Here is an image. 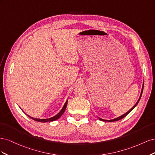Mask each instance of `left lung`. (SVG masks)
Instances as JSON below:
<instances>
[{
  "mask_svg": "<svg viewBox=\"0 0 155 155\" xmlns=\"http://www.w3.org/2000/svg\"><path fill=\"white\" fill-rule=\"evenodd\" d=\"M143 85H144V83H143V86H142V92H141V94H140V97H139V99H138V101L137 102V104H136L132 108H131V109L128 111V112H127L126 113H125L124 114H123L122 116H120V117H118V118H114V119H113V120H104V119H101V118H99V119L101 120V121H109V122H111V121H118V120H121V119H122V118H124V117H125L127 115L129 112H131V110H132L137 105V104H138V102H139V101H140V98H141V96H142V92H143Z\"/></svg>",
  "mask_w": 155,
  "mask_h": 155,
  "instance_id": "8db88e82",
  "label": "left lung"
}]
</instances>
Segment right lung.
I'll return each mask as SVG.
<instances>
[{"instance_id": "obj_1", "label": "right lung", "mask_w": 155, "mask_h": 155, "mask_svg": "<svg viewBox=\"0 0 155 155\" xmlns=\"http://www.w3.org/2000/svg\"><path fill=\"white\" fill-rule=\"evenodd\" d=\"M67 103H68V100H67V101L65 102V104L63 106V107L62 108V109L61 110V111L59 112V113L55 115V116L54 117H51V118H47V119H38V118H33V117H31L28 115H27L28 117H30V118H31L32 120H34L35 121H39V122H43V123H45V122H48V121H55L56 120L59 119L61 116L63 115V114L64 113V112L65 110V109H66V107H67Z\"/></svg>"}]
</instances>
